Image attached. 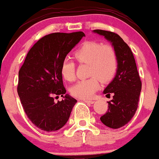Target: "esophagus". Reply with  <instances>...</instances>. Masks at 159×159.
Here are the masks:
<instances>
[{"mask_svg":"<svg viewBox=\"0 0 159 159\" xmlns=\"http://www.w3.org/2000/svg\"><path fill=\"white\" fill-rule=\"evenodd\" d=\"M83 101H84L85 102H86V103H89V104H93L95 102L94 100H85V99H83Z\"/></svg>","mask_w":159,"mask_h":159,"instance_id":"esophagus-1","label":"esophagus"}]
</instances>
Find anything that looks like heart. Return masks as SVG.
<instances>
[{"label":"heart","mask_w":159,"mask_h":159,"mask_svg":"<svg viewBox=\"0 0 159 159\" xmlns=\"http://www.w3.org/2000/svg\"><path fill=\"white\" fill-rule=\"evenodd\" d=\"M78 63H89V79L78 81L70 88V93L74 97L89 99L93 96L102 83L111 81L118 70V56L111 45L95 41L82 43L74 52ZM76 63L72 59L66 57L60 63V73L67 81H73L76 76Z\"/></svg>","instance_id":"1"}]
</instances>
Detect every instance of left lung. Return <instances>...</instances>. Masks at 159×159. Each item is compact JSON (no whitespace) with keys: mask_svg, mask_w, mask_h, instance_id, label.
I'll use <instances>...</instances> for the list:
<instances>
[{"mask_svg":"<svg viewBox=\"0 0 159 159\" xmlns=\"http://www.w3.org/2000/svg\"><path fill=\"white\" fill-rule=\"evenodd\" d=\"M93 32L110 41L118 56L119 65L115 78L103 91L104 94L113 96L108 102V111L100 120L109 128L119 129L126 125L136 112L142 82L133 53L127 43L111 31L94 30Z\"/></svg>","mask_w":159,"mask_h":159,"instance_id":"left-lung-1","label":"left lung"}]
</instances>
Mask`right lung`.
<instances>
[{
    "mask_svg": "<svg viewBox=\"0 0 159 159\" xmlns=\"http://www.w3.org/2000/svg\"><path fill=\"white\" fill-rule=\"evenodd\" d=\"M83 37L82 31L44 36L31 47L20 69L17 93L21 104L28 119L41 130L61 129L77 102L65 94L60 63ZM60 94L65 99L55 102Z\"/></svg>",
    "mask_w": 159,
    "mask_h": 159,
    "instance_id": "obj_1",
    "label": "right lung"
}]
</instances>
